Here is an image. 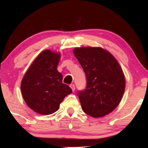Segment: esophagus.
<instances>
[{
	"mask_svg": "<svg viewBox=\"0 0 148 148\" xmlns=\"http://www.w3.org/2000/svg\"><path fill=\"white\" fill-rule=\"evenodd\" d=\"M70 87H71V89H72V90H73V91H75V84H71L70 85Z\"/></svg>",
	"mask_w": 148,
	"mask_h": 148,
	"instance_id": "1",
	"label": "esophagus"
}]
</instances>
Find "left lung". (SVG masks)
Wrapping results in <instances>:
<instances>
[{
	"mask_svg": "<svg viewBox=\"0 0 148 148\" xmlns=\"http://www.w3.org/2000/svg\"><path fill=\"white\" fill-rule=\"evenodd\" d=\"M83 68L87 86L78 92L82 108L95 118L111 113L119 105L125 89V78L118 61L101 47L73 50Z\"/></svg>",
	"mask_w": 148,
	"mask_h": 148,
	"instance_id": "8db88e82",
	"label": "left lung"
}]
</instances>
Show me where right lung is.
Returning <instances> with one entry per match:
<instances>
[{"mask_svg": "<svg viewBox=\"0 0 148 148\" xmlns=\"http://www.w3.org/2000/svg\"><path fill=\"white\" fill-rule=\"evenodd\" d=\"M60 54L44 50L35 58L22 79L23 98L32 110L49 115L58 110L65 96L72 92L57 70Z\"/></svg>", "mask_w": 148, "mask_h": 148, "instance_id": "1", "label": "right lung"}]
</instances>
